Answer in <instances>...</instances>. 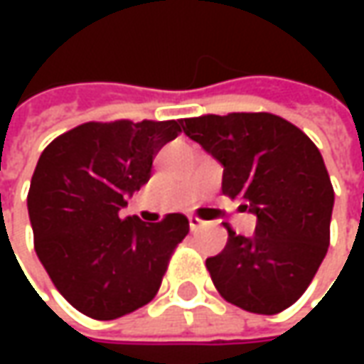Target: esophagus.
Returning a JSON list of instances; mask_svg holds the SVG:
<instances>
[{"instance_id": "34e87169", "label": "esophagus", "mask_w": 364, "mask_h": 364, "mask_svg": "<svg viewBox=\"0 0 364 364\" xmlns=\"http://www.w3.org/2000/svg\"><path fill=\"white\" fill-rule=\"evenodd\" d=\"M188 223H190V231H198V229L204 225L203 218H198V217H188Z\"/></svg>"}]
</instances>
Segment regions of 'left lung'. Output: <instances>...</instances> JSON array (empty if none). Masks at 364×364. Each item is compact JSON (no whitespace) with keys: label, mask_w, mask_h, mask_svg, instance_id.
Returning <instances> with one entry per match:
<instances>
[{"label":"left lung","mask_w":364,"mask_h":364,"mask_svg":"<svg viewBox=\"0 0 364 364\" xmlns=\"http://www.w3.org/2000/svg\"><path fill=\"white\" fill-rule=\"evenodd\" d=\"M184 133L225 166L223 194L257 217L249 239L225 225V249L206 259L213 284L247 312H284L308 289L330 245L334 188L318 147L265 111L190 117Z\"/></svg>","instance_id":"obj_1"}]
</instances>
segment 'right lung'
<instances>
[{"label": "right lung", "mask_w": 364, "mask_h": 364, "mask_svg": "<svg viewBox=\"0 0 364 364\" xmlns=\"http://www.w3.org/2000/svg\"><path fill=\"white\" fill-rule=\"evenodd\" d=\"M182 132L184 119L89 121L50 141L36 164L28 192L36 255L85 316L115 320L156 298L188 218L141 223L119 210Z\"/></svg>", "instance_id": "right-lung-1"}]
</instances>
